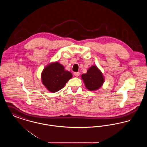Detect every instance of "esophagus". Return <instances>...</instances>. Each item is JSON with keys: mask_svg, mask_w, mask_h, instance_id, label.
Masks as SVG:
<instances>
[{"mask_svg": "<svg viewBox=\"0 0 147 147\" xmlns=\"http://www.w3.org/2000/svg\"><path fill=\"white\" fill-rule=\"evenodd\" d=\"M79 74H80L79 72H75V73H74V75L76 77H78V76H79Z\"/></svg>", "mask_w": 147, "mask_h": 147, "instance_id": "1", "label": "esophagus"}]
</instances>
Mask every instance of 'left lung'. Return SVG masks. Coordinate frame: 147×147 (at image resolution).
I'll use <instances>...</instances> for the list:
<instances>
[{"mask_svg": "<svg viewBox=\"0 0 147 147\" xmlns=\"http://www.w3.org/2000/svg\"><path fill=\"white\" fill-rule=\"evenodd\" d=\"M85 87L90 91L98 90L105 82V78L102 71L95 65L90 67L87 72L81 76Z\"/></svg>", "mask_w": 147, "mask_h": 147, "instance_id": "8db88e82", "label": "left lung"}]
</instances>
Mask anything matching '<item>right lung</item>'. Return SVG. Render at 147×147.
Returning a JSON list of instances; mask_svg holds the SVG:
<instances>
[{"mask_svg":"<svg viewBox=\"0 0 147 147\" xmlns=\"http://www.w3.org/2000/svg\"><path fill=\"white\" fill-rule=\"evenodd\" d=\"M72 77L70 71L65 70L63 65L57 61L47 65L41 75L42 84L51 92L62 89Z\"/></svg>","mask_w":147,"mask_h":147,"instance_id":"1","label":"right lung"}]
</instances>
